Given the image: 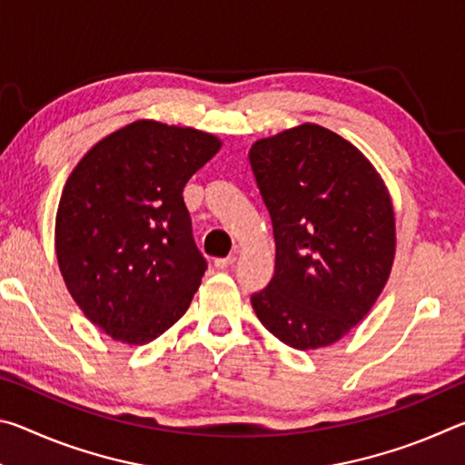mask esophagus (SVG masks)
<instances>
[{
	"mask_svg": "<svg viewBox=\"0 0 465 465\" xmlns=\"http://www.w3.org/2000/svg\"><path fill=\"white\" fill-rule=\"evenodd\" d=\"M235 262V256L233 254H230V256H225V258H217L215 261V269H227V266H232Z\"/></svg>",
	"mask_w": 465,
	"mask_h": 465,
	"instance_id": "obj_1",
	"label": "esophagus"
}]
</instances>
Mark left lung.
I'll use <instances>...</instances> for the list:
<instances>
[{
	"instance_id": "left-lung-1",
	"label": "left lung",
	"mask_w": 465,
	"mask_h": 465,
	"mask_svg": "<svg viewBox=\"0 0 465 465\" xmlns=\"http://www.w3.org/2000/svg\"><path fill=\"white\" fill-rule=\"evenodd\" d=\"M277 254L252 308L297 351L341 341L373 308L396 254L388 188L371 162L336 133L299 124L250 147Z\"/></svg>"
}]
</instances>
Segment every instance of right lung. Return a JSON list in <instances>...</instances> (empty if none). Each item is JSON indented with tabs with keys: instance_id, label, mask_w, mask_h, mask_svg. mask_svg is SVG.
I'll return each mask as SVG.
<instances>
[{
	"instance_id": "right-lung-1",
	"label": "right lung",
	"mask_w": 465,
	"mask_h": 465,
	"mask_svg": "<svg viewBox=\"0 0 465 465\" xmlns=\"http://www.w3.org/2000/svg\"><path fill=\"white\" fill-rule=\"evenodd\" d=\"M222 141L135 121L98 141L69 174L54 219L59 271L84 316L147 344L184 316L207 271L183 191Z\"/></svg>"
}]
</instances>
